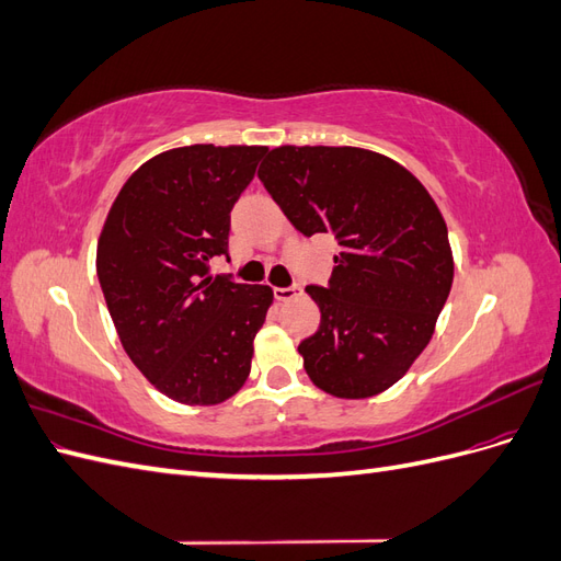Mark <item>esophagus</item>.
<instances>
[{
	"label": "esophagus",
	"instance_id": "obj_1",
	"mask_svg": "<svg viewBox=\"0 0 561 561\" xmlns=\"http://www.w3.org/2000/svg\"><path fill=\"white\" fill-rule=\"evenodd\" d=\"M301 295V285H287V287H276L274 290V297L278 301H290V299H297Z\"/></svg>",
	"mask_w": 561,
	"mask_h": 561
}]
</instances>
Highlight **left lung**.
Listing matches in <instances>:
<instances>
[{
    "instance_id": "left-lung-1",
    "label": "left lung",
    "mask_w": 561,
    "mask_h": 561,
    "mask_svg": "<svg viewBox=\"0 0 561 561\" xmlns=\"http://www.w3.org/2000/svg\"><path fill=\"white\" fill-rule=\"evenodd\" d=\"M260 180L304 236L339 245L328 287L307 285L320 328L299 353L311 381L360 400L404 377L451 290L447 225L407 168L360 147H276Z\"/></svg>"
}]
</instances>
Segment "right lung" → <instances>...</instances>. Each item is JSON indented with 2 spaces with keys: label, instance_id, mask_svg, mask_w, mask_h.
<instances>
[{
  "label": "right lung",
  "instance_id": "obj_1",
  "mask_svg": "<svg viewBox=\"0 0 561 561\" xmlns=\"http://www.w3.org/2000/svg\"><path fill=\"white\" fill-rule=\"evenodd\" d=\"M266 147H178L135 171L98 241V280L124 351L163 396L219 404L239 390L268 285L210 276L229 254L231 208Z\"/></svg>",
  "mask_w": 561,
  "mask_h": 561
}]
</instances>
